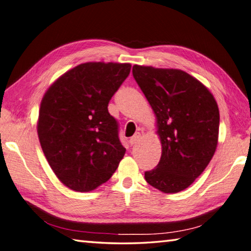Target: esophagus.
<instances>
[{
    "mask_svg": "<svg viewBox=\"0 0 251 251\" xmlns=\"http://www.w3.org/2000/svg\"><path fill=\"white\" fill-rule=\"evenodd\" d=\"M139 138H140V133H136L133 137H131L130 139H129V145L130 146H134V145H136L137 144V141L139 140Z\"/></svg>",
    "mask_w": 251,
    "mask_h": 251,
    "instance_id": "34e87169",
    "label": "esophagus"
}]
</instances>
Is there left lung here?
Segmentation results:
<instances>
[{"label": "left lung", "mask_w": 251, "mask_h": 251, "mask_svg": "<svg viewBox=\"0 0 251 251\" xmlns=\"http://www.w3.org/2000/svg\"><path fill=\"white\" fill-rule=\"evenodd\" d=\"M134 79L157 116L162 153L145 179L165 193H176L193 183L214 156L220 111L201 82L177 69L135 65Z\"/></svg>", "instance_id": "left-lung-1"}]
</instances>
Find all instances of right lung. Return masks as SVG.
<instances>
[{
  "label": "right lung",
  "mask_w": 251,
  "mask_h": 251,
  "mask_svg": "<svg viewBox=\"0 0 251 251\" xmlns=\"http://www.w3.org/2000/svg\"><path fill=\"white\" fill-rule=\"evenodd\" d=\"M129 63L86 62L66 72L42 100L37 131L57 177L89 192L116 171L126 149L108 102L130 72Z\"/></svg>",
  "instance_id": "add662e5"
}]
</instances>
